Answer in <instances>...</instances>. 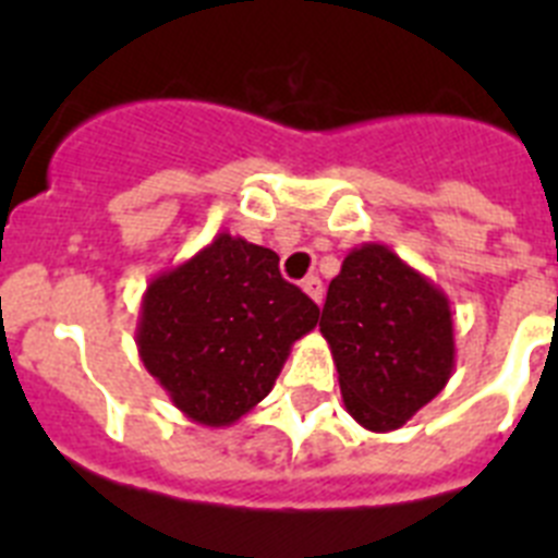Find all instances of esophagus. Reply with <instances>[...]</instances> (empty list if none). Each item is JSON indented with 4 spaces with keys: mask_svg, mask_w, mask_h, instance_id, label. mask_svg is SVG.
<instances>
[{
    "mask_svg": "<svg viewBox=\"0 0 558 558\" xmlns=\"http://www.w3.org/2000/svg\"><path fill=\"white\" fill-rule=\"evenodd\" d=\"M302 290L310 295V299H313L315 304L324 302V284H322V279H318V276H307V279L302 282Z\"/></svg>",
    "mask_w": 558,
    "mask_h": 558,
    "instance_id": "1",
    "label": "esophagus"
}]
</instances>
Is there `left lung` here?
<instances>
[{
	"mask_svg": "<svg viewBox=\"0 0 558 558\" xmlns=\"http://www.w3.org/2000/svg\"><path fill=\"white\" fill-rule=\"evenodd\" d=\"M322 335L349 416L372 433L405 425L456 368L450 299L383 243L349 251L329 282Z\"/></svg>",
	"mask_w": 558,
	"mask_h": 558,
	"instance_id": "1",
	"label": "left lung"
}]
</instances>
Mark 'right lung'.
<instances>
[{"label": "right lung", "instance_id": "obj_1", "mask_svg": "<svg viewBox=\"0 0 558 558\" xmlns=\"http://www.w3.org/2000/svg\"><path fill=\"white\" fill-rule=\"evenodd\" d=\"M318 307L279 274V256L229 231L165 270L142 295L136 347L190 422L229 427L259 405Z\"/></svg>", "mask_w": 558, "mask_h": 558}]
</instances>
